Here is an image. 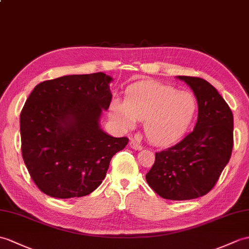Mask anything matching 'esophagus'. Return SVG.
<instances>
[{
	"mask_svg": "<svg viewBox=\"0 0 249 249\" xmlns=\"http://www.w3.org/2000/svg\"><path fill=\"white\" fill-rule=\"evenodd\" d=\"M129 146H130L132 149H136V151H141V149H142V146L140 145V144L135 142L134 140H131V141L129 142Z\"/></svg>",
	"mask_w": 249,
	"mask_h": 249,
	"instance_id": "34e87169",
	"label": "esophagus"
}]
</instances>
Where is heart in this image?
Returning a JSON list of instances; mask_svg holds the SVG:
<instances>
[{"mask_svg":"<svg viewBox=\"0 0 249 249\" xmlns=\"http://www.w3.org/2000/svg\"><path fill=\"white\" fill-rule=\"evenodd\" d=\"M196 110V100L189 91L157 82H141L128 87L125 100L115 98L110 117L121 128H134L143 121L146 138L156 145L176 141L187 130Z\"/></svg>","mask_w":249,"mask_h":249,"instance_id":"b5f03b06","label":"heart"}]
</instances>
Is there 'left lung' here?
I'll return each mask as SVG.
<instances>
[{
    "label": "left lung",
    "instance_id": "left-lung-1",
    "mask_svg": "<svg viewBox=\"0 0 249 249\" xmlns=\"http://www.w3.org/2000/svg\"><path fill=\"white\" fill-rule=\"evenodd\" d=\"M177 78L192 89L197 100V122L180 142L156 153L155 163L145 178L161 197L188 200L210 192L227 165L233 147V115L207 80Z\"/></svg>",
    "mask_w": 249,
    "mask_h": 249
}]
</instances>
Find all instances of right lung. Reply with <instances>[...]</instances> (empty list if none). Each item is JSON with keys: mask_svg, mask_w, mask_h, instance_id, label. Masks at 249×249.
Instances as JSON below:
<instances>
[{"mask_svg": "<svg viewBox=\"0 0 249 249\" xmlns=\"http://www.w3.org/2000/svg\"><path fill=\"white\" fill-rule=\"evenodd\" d=\"M111 80L103 72L67 75L40 83L28 96L20 114L22 157L44 194L72 198L93 192L128 143L100 127Z\"/></svg>", "mask_w": 249, "mask_h": 249, "instance_id": "right-lung-1", "label": "right lung"}]
</instances>
